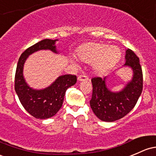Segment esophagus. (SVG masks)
I'll use <instances>...</instances> for the list:
<instances>
[{
    "mask_svg": "<svg viewBox=\"0 0 156 156\" xmlns=\"http://www.w3.org/2000/svg\"><path fill=\"white\" fill-rule=\"evenodd\" d=\"M86 80H88V77L85 74H82L78 76V81H86Z\"/></svg>",
    "mask_w": 156,
    "mask_h": 156,
    "instance_id": "esophagus-1",
    "label": "esophagus"
}]
</instances>
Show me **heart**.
<instances>
[{
  "instance_id": "b5f03b06",
  "label": "heart",
  "mask_w": 156,
  "mask_h": 156,
  "mask_svg": "<svg viewBox=\"0 0 156 156\" xmlns=\"http://www.w3.org/2000/svg\"><path fill=\"white\" fill-rule=\"evenodd\" d=\"M78 58L86 63L94 62L97 71L103 72L112 68L119 61L121 51L119 47L90 42L82 45L76 52Z\"/></svg>"
}]
</instances>
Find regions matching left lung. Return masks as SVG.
<instances>
[{
  "label": "left lung",
  "instance_id": "left-lung-1",
  "mask_svg": "<svg viewBox=\"0 0 156 156\" xmlns=\"http://www.w3.org/2000/svg\"><path fill=\"white\" fill-rule=\"evenodd\" d=\"M123 66L131 68L133 76L124 88L113 92L106 87V77L91 79L93 90L90 100L92 111L100 120L113 122L123 118L136 105L143 90V73L139 58L130 49H127Z\"/></svg>",
  "mask_w": 156,
  "mask_h": 156
}]
</instances>
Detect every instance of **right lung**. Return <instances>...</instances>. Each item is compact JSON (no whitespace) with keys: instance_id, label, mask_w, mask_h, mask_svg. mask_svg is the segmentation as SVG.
I'll return each instance as SVG.
<instances>
[{"instance_id":"add662e5","label":"right lung","mask_w":156,"mask_h":156,"mask_svg":"<svg viewBox=\"0 0 156 156\" xmlns=\"http://www.w3.org/2000/svg\"><path fill=\"white\" fill-rule=\"evenodd\" d=\"M44 39L25 51L18 59L15 76V90L20 102L26 111L38 119H47L54 116L61 108L66 90L76 83L75 75L65 74L60 76L50 86L44 89H33L25 81L23 68L26 59L34 52L41 50H50L58 53L56 41Z\"/></svg>"}]
</instances>
